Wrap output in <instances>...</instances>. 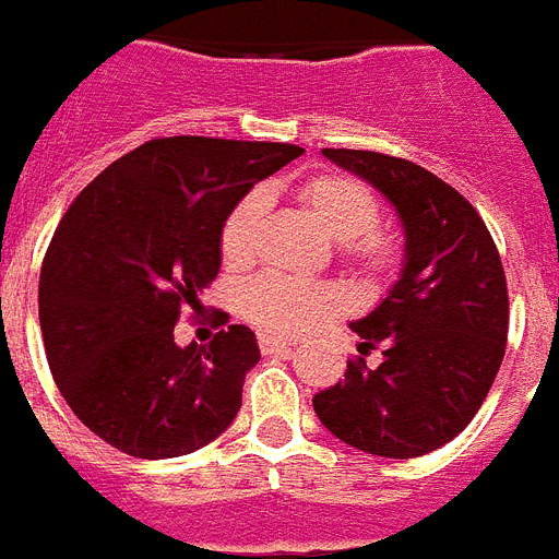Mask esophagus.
<instances>
[{
    "mask_svg": "<svg viewBox=\"0 0 559 559\" xmlns=\"http://www.w3.org/2000/svg\"><path fill=\"white\" fill-rule=\"evenodd\" d=\"M258 346H261V352H264V355H275V352H287L289 346H293V341H289V337L261 335L258 337Z\"/></svg>",
    "mask_w": 559,
    "mask_h": 559,
    "instance_id": "obj_1",
    "label": "esophagus"
}]
</instances>
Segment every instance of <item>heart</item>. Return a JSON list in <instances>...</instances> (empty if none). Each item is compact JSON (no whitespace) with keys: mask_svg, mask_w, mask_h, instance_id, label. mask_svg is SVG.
<instances>
[{"mask_svg":"<svg viewBox=\"0 0 559 559\" xmlns=\"http://www.w3.org/2000/svg\"><path fill=\"white\" fill-rule=\"evenodd\" d=\"M298 199L309 215L321 224L337 243H344V255L358 270L381 275L397 261L395 238L374 229L378 201L372 190L358 178L344 173H323L307 178L298 187ZM264 215V195H247L238 204L222 229V258L227 266L250 264L255 250V233ZM346 309L344 293L304 281L266 275L243 293V316L261 330L295 335L321 326Z\"/></svg>","mask_w":559,"mask_h":559,"instance_id":"heart-1","label":"heart"}]
</instances>
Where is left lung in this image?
I'll use <instances>...</instances> for the list:
<instances>
[{
    "label": "left lung",
    "instance_id": "obj_1",
    "mask_svg": "<svg viewBox=\"0 0 559 559\" xmlns=\"http://www.w3.org/2000/svg\"><path fill=\"white\" fill-rule=\"evenodd\" d=\"M392 204L403 233L397 281L349 330L358 352L381 346L367 369L312 397L321 424L378 457H420L454 440L477 415L500 369L509 293L497 247L477 210L435 173L372 150H321Z\"/></svg>",
    "mask_w": 559,
    "mask_h": 559
}]
</instances>
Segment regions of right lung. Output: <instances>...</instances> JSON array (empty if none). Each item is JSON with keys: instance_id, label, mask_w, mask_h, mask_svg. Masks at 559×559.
<instances>
[{"instance_id": "1", "label": "right lung", "mask_w": 559, "mask_h": 559, "mask_svg": "<svg viewBox=\"0 0 559 559\" xmlns=\"http://www.w3.org/2000/svg\"><path fill=\"white\" fill-rule=\"evenodd\" d=\"M304 150L170 135L112 162L79 192L39 275L53 381L93 435L162 461L213 443L241 409L255 332L229 323L210 344H176L178 318L222 270L238 201Z\"/></svg>"}]
</instances>
